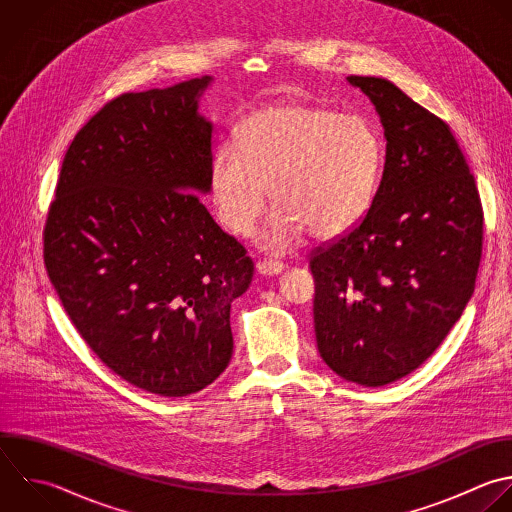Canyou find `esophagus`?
<instances>
[{
    "instance_id": "34e87169",
    "label": "esophagus",
    "mask_w": 512,
    "mask_h": 512,
    "mask_svg": "<svg viewBox=\"0 0 512 512\" xmlns=\"http://www.w3.org/2000/svg\"><path fill=\"white\" fill-rule=\"evenodd\" d=\"M286 270V266L282 262H274V260H264L256 264V272L260 276H278Z\"/></svg>"
}]
</instances>
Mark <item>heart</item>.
<instances>
[{
  "mask_svg": "<svg viewBox=\"0 0 512 512\" xmlns=\"http://www.w3.org/2000/svg\"><path fill=\"white\" fill-rule=\"evenodd\" d=\"M382 164V144L362 116L306 104L266 106L236 128V148L210 160V198L218 222L248 236L270 202L276 212L258 246L284 254L306 234L334 240L366 214Z\"/></svg>",
  "mask_w": 512,
  "mask_h": 512,
  "instance_id": "heart-1",
  "label": "heart"
}]
</instances>
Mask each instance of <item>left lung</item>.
Listing matches in <instances>:
<instances>
[{"label": "left lung", "instance_id": "obj_1", "mask_svg": "<svg viewBox=\"0 0 512 512\" xmlns=\"http://www.w3.org/2000/svg\"><path fill=\"white\" fill-rule=\"evenodd\" d=\"M380 118L386 156L360 224L316 250L314 332L340 378L384 386L416 370L474 292L482 208L450 128L384 78L348 76Z\"/></svg>", "mask_w": 512, "mask_h": 512}]
</instances>
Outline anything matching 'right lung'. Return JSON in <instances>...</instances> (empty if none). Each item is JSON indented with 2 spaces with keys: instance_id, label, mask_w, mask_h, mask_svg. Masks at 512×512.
Returning <instances> with one entry per match:
<instances>
[{
  "instance_id": "obj_1",
  "label": "right lung",
  "mask_w": 512,
  "mask_h": 512,
  "mask_svg": "<svg viewBox=\"0 0 512 512\" xmlns=\"http://www.w3.org/2000/svg\"><path fill=\"white\" fill-rule=\"evenodd\" d=\"M212 76L124 94L66 152L44 232L48 276L76 330L126 382L188 396L230 364L232 302L254 274L210 216Z\"/></svg>"
}]
</instances>
